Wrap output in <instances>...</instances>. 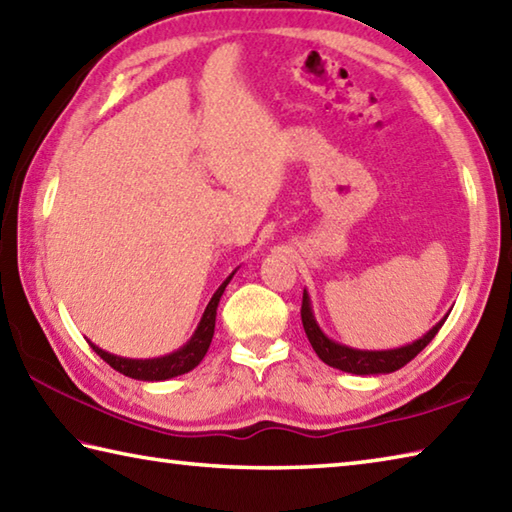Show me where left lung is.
Segmentation results:
<instances>
[{"label":"left lung","mask_w":512,"mask_h":512,"mask_svg":"<svg viewBox=\"0 0 512 512\" xmlns=\"http://www.w3.org/2000/svg\"><path fill=\"white\" fill-rule=\"evenodd\" d=\"M301 318H303L307 339H310L314 352L318 354V359L330 365V368L350 372V374L368 376V374H390L394 370L403 368L406 363H410L414 356L423 350V347L435 339V334L441 330V325L446 323L448 314L443 316L437 325H432V330L423 334L421 339L412 341L408 345H401V347H392V350H356V347L332 341L330 336H327L316 323L314 312H312V301H310V294H307V289H303Z\"/></svg>","instance_id":"8db88e82"}]
</instances>
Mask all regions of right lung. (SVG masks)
<instances>
[{"instance_id": "add662e5", "label": "right lung", "mask_w": 512, "mask_h": 512, "mask_svg": "<svg viewBox=\"0 0 512 512\" xmlns=\"http://www.w3.org/2000/svg\"><path fill=\"white\" fill-rule=\"evenodd\" d=\"M236 269L231 272L223 285H220L211 301L205 307V314H202L200 323L196 327V332L191 334V339L178 347L176 352L165 354V356H156V359H127V356H118L102 350V347L93 345L89 341V345L93 347L95 354H100V359H104L106 363L111 365L113 370H118L124 376H131V379L138 381H167L173 379V376L187 374L189 370H194L196 365L205 359V354L211 345V339H214V327H216V310L220 303V296H223L225 287L229 285L231 278H234Z\"/></svg>"}]
</instances>
